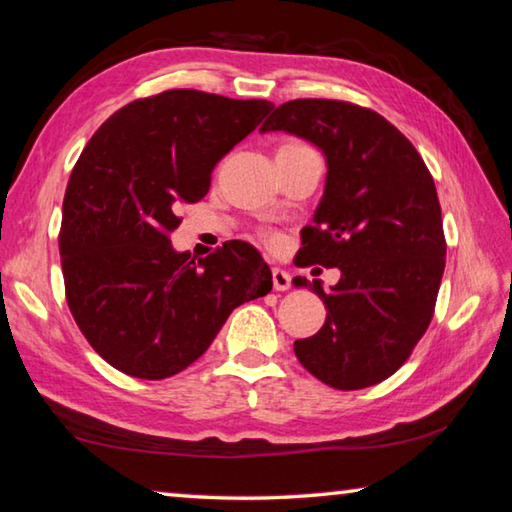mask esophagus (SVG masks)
<instances>
[{
	"instance_id": "esophagus-1",
	"label": "esophagus",
	"mask_w": 512,
	"mask_h": 512,
	"mask_svg": "<svg viewBox=\"0 0 512 512\" xmlns=\"http://www.w3.org/2000/svg\"><path fill=\"white\" fill-rule=\"evenodd\" d=\"M291 287V275L282 268H273V289L275 291H287Z\"/></svg>"
}]
</instances>
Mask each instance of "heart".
I'll list each match as a JSON object with an SVG mask.
<instances>
[{
    "mask_svg": "<svg viewBox=\"0 0 512 512\" xmlns=\"http://www.w3.org/2000/svg\"><path fill=\"white\" fill-rule=\"evenodd\" d=\"M287 146H291V144H287ZM259 239H262L268 248H277V246H280V241H282V237L277 235L275 230H262V232H259Z\"/></svg>",
    "mask_w": 512,
    "mask_h": 512,
    "instance_id": "1",
    "label": "heart"
}]
</instances>
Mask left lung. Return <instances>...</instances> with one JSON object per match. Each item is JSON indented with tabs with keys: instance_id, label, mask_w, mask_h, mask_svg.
I'll list each match as a JSON object with an SVG mask.
<instances>
[{
	"instance_id": "left-lung-1",
	"label": "left lung",
	"mask_w": 512,
	"mask_h": 512,
	"mask_svg": "<svg viewBox=\"0 0 512 512\" xmlns=\"http://www.w3.org/2000/svg\"><path fill=\"white\" fill-rule=\"evenodd\" d=\"M284 131L325 153V192L302 230L296 266L341 271L325 293V325L293 343L323 384L359 391L393 375L433 318L445 271L436 185L415 146L375 110L334 99H296L273 110L259 133Z\"/></svg>"
}]
</instances>
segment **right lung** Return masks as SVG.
I'll return each mask as SVG.
<instances>
[{
    "instance_id": "right-lung-1",
    "label": "right lung",
    "mask_w": 512,
    "mask_h": 512,
    "mask_svg": "<svg viewBox=\"0 0 512 512\" xmlns=\"http://www.w3.org/2000/svg\"><path fill=\"white\" fill-rule=\"evenodd\" d=\"M271 110L264 99L167 90L119 108L83 149L65 189L60 264L69 311L112 368L176 375L232 309L273 289L246 241L194 262L169 239L180 203L201 201L216 162Z\"/></svg>"
}]
</instances>
